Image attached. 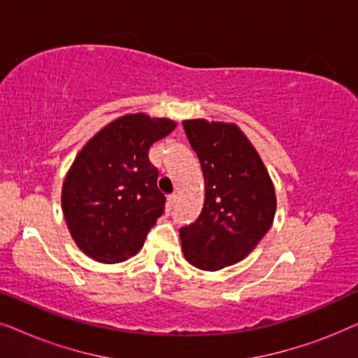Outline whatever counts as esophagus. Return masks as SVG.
Masks as SVG:
<instances>
[{
	"instance_id": "1",
	"label": "esophagus",
	"mask_w": 358,
	"mask_h": 358,
	"mask_svg": "<svg viewBox=\"0 0 358 358\" xmlns=\"http://www.w3.org/2000/svg\"><path fill=\"white\" fill-rule=\"evenodd\" d=\"M176 200H178V195H176V194L169 195V197H168V203H166V210H168V212H171V210L174 208Z\"/></svg>"
}]
</instances>
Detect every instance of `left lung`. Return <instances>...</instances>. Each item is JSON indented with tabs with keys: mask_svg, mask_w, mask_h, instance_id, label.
Wrapping results in <instances>:
<instances>
[{
	"mask_svg": "<svg viewBox=\"0 0 358 358\" xmlns=\"http://www.w3.org/2000/svg\"><path fill=\"white\" fill-rule=\"evenodd\" d=\"M182 125L205 180L202 212L180 228L182 251L197 268L220 271L243 261L272 227L275 190L236 125L200 119Z\"/></svg>",
	"mask_w": 358,
	"mask_h": 358,
	"instance_id": "left-lung-1",
	"label": "left lung"
}]
</instances>
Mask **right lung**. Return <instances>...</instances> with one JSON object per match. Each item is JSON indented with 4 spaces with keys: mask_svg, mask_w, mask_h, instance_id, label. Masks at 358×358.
<instances>
[{
    "mask_svg": "<svg viewBox=\"0 0 358 358\" xmlns=\"http://www.w3.org/2000/svg\"><path fill=\"white\" fill-rule=\"evenodd\" d=\"M174 129L169 119L125 115L92 136L76 156L62 205L73 239L87 256L122 262L143 246L166 203L148 151Z\"/></svg>",
    "mask_w": 358,
    "mask_h": 358,
    "instance_id": "right-lung-1",
    "label": "right lung"
}]
</instances>
